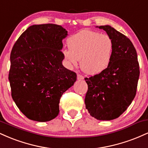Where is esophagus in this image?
<instances>
[{
	"instance_id": "obj_1",
	"label": "esophagus",
	"mask_w": 148,
	"mask_h": 148,
	"mask_svg": "<svg viewBox=\"0 0 148 148\" xmlns=\"http://www.w3.org/2000/svg\"><path fill=\"white\" fill-rule=\"evenodd\" d=\"M77 79L78 80H83L84 79V76H82L81 74H77Z\"/></svg>"
}]
</instances>
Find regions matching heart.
Here are the masks:
<instances>
[{
  "mask_svg": "<svg viewBox=\"0 0 148 148\" xmlns=\"http://www.w3.org/2000/svg\"><path fill=\"white\" fill-rule=\"evenodd\" d=\"M69 49L62 51L69 67H81L84 72L95 75L106 69L111 61L113 44L106 34L84 30L71 36L67 41Z\"/></svg>",
  "mask_w": 148,
  "mask_h": 148,
  "instance_id": "b5f03b06",
  "label": "heart"
}]
</instances>
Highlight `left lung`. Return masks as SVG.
Returning <instances> with one entry per match:
<instances>
[{
	"label": "left lung",
	"instance_id": "left-lung-1",
	"mask_svg": "<svg viewBox=\"0 0 148 148\" xmlns=\"http://www.w3.org/2000/svg\"><path fill=\"white\" fill-rule=\"evenodd\" d=\"M99 28L111 37L113 52L106 69L85 78L88 87L85 103L93 118L111 120L123 114L132 103L140 70L136 51L130 39L110 25H100Z\"/></svg>",
	"mask_w": 148,
	"mask_h": 148
}]
</instances>
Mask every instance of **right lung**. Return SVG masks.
Returning <instances> with one entry per match:
<instances>
[{
    "instance_id": "obj_1",
    "label": "right lung",
    "mask_w": 148,
    "mask_h": 148,
    "mask_svg": "<svg viewBox=\"0 0 148 148\" xmlns=\"http://www.w3.org/2000/svg\"><path fill=\"white\" fill-rule=\"evenodd\" d=\"M67 35L61 25H33L13 46L8 77L12 97L30 120L47 122L57 117L61 96L76 81V73L62 64V40Z\"/></svg>"
}]
</instances>
